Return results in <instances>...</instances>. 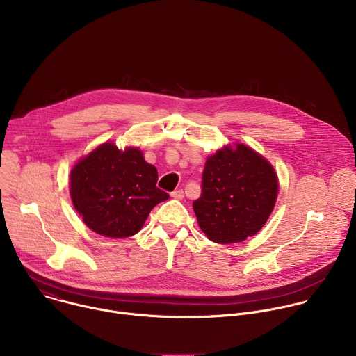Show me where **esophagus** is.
I'll return each instance as SVG.
<instances>
[{
    "mask_svg": "<svg viewBox=\"0 0 356 356\" xmlns=\"http://www.w3.org/2000/svg\"><path fill=\"white\" fill-rule=\"evenodd\" d=\"M170 195H172L173 198H176V200H183V197H184V191H183L181 188H179V190H175Z\"/></svg>",
    "mask_w": 356,
    "mask_h": 356,
    "instance_id": "34e87169",
    "label": "esophagus"
}]
</instances>
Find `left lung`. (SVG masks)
Returning <instances> with one entry per match:
<instances>
[{
  "label": "left lung",
  "instance_id": "left-lung-1",
  "mask_svg": "<svg viewBox=\"0 0 356 356\" xmlns=\"http://www.w3.org/2000/svg\"><path fill=\"white\" fill-rule=\"evenodd\" d=\"M277 194L273 165L245 143H228L207 158L201 195L194 200L193 210L210 241L236 243L262 229Z\"/></svg>",
  "mask_w": 356,
  "mask_h": 356
}]
</instances>
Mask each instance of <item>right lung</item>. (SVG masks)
I'll return each mask as SVG.
<instances>
[{
	"label": "right lung",
	"mask_w": 356,
	"mask_h": 356,
	"mask_svg": "<svg viewBox=\"0 0 356 356\" xmlns=\"http://www.w3.org/2000/svg\"><path fill=\"white\" fill-rule=\"evenodd\" d=\"M70 197L83 222L107 238L138 234L149 213L169 194L156 187L158 170L138 146L98 145L70 170Z\"/></svg>",
	"instance_id": "1"
}]
</instances>
